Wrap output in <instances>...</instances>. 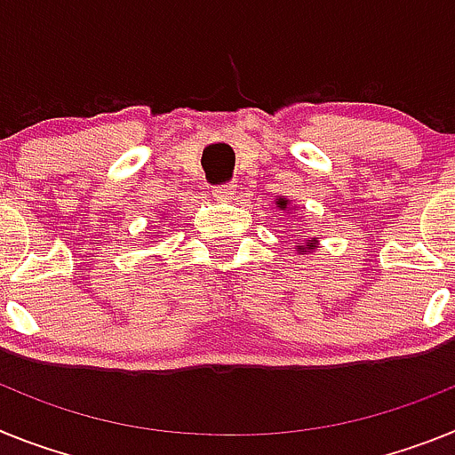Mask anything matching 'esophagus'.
<instances>
[{
  "label": "esophagus",
  "mask_w": 455,
  "mask_h": 455,
  "mask_svg": "<svg viewBox=\"0 0 455 455\" xmlns=\"http://www.w3.org/2000/svg\"><path fill=\"white\" fill-rule=\"evenodd\" d=\"M233 195H235V185L233 183L217 185V188H212V196H215L217 201H228Z\"/></svg>",
  "instance_id": "34e87169"
}]
</instances>
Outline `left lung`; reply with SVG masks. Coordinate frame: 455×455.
I'll return each mask as SVG.
<instances>
[{"label": "left lung", "instance_id": "left-lung-1", "mask_svg": "<svg viewBox=\"0 0 455 455\" xmlns=\"http://www.w3.org/2000/svg\"><path fill=\"white\" fill-rule=\"evenodd\" d=\"M276 208H279V211H286V208H288V201H286V199H282V196H279V199H276ZM315 243H318V240H315V238H311L309 243L299 244L298 250H302V251H309V250H314V247H315Z\"/></svg>", "mask_w": 455, "mask_h": 455}]
</instances>
